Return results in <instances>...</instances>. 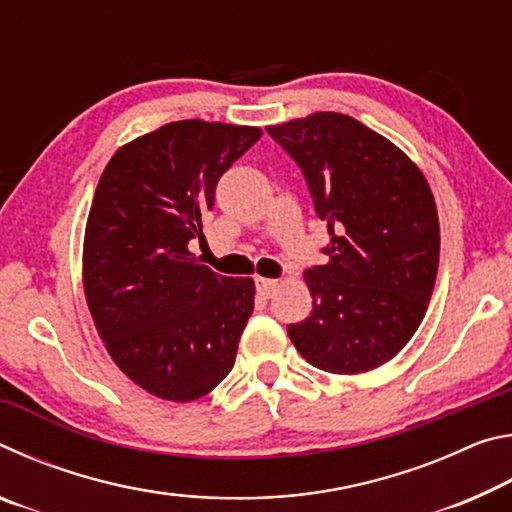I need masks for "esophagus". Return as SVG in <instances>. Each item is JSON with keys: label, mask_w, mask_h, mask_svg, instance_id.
Returning a JSON list of instances; mask_svg holds the SVG:
<instances>
[{"label": "esophagus", "mask_w": 512, "mask_h": 512, "mask_svg": "<svg viewBox=\"0 0 512 512\" xmlns=\"http://www.w3.org/2000/svg\"><path fill=\"white\" fill-rule=\"evenodd\" d=\"M255 287H257V291H259V296L271 298L273 293L277 291V287H280V282H277V280H268V277H257Z\"/></svg>", "instance_id": "1"}]
</instances>
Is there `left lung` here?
Segmentation results:
<instances>
[{
	"label": "left lung",
	"instance_id": "8db88e82",
	"mask_svg": "<svg viewBox=\"0 0 512 512\" xmlns=\"http://www.w3.org/2000/svg\"><path fill=\"white\" fill-rule=\"evenodd\" d=\"M268 135L307 180L329 257L305 282L314 311L287 327L311 366L357 375L391 361L427 311L440 228L422 171L386 137L341 112H314Z\"/></svg>",
	"mask_w": 512,
	"mask_h": 512
}]
</instances>
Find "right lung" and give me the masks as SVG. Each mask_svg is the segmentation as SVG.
Returning a JSON list of instances; mask_svg holds the SVG:
<instances>
[{
  "instance_id": "right-lung-1",
  "label": "right lung",
  "mask_w": 512,
  "mask_h": 512,
  "mask_svg": "<svg viewBox=\"0 0 512 512\" xmlns=\"http://www.w3.org/2000/svg\"><path fill=\"white\" fill-rule=\"evenodd\" d=\"M262 131L171 121L112 155L83 244L85 300L112 361L155 397L192 402L235 366L255 307L250 277H225L189 253L205 239L216 183Z\"/></svg>"
}]
</instances>
